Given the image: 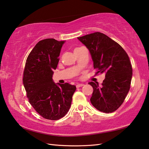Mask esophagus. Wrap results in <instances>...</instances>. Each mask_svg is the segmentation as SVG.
Segmentation results:
<instances>
[{"instance_id": "34e87169", "label": "esophagus", "mask_w": 149, "mask_h": 149, "mask_svg": "<svg viewBox=\"0 0 149 149\" xmlns=\"http://www.w3.org/2000/svg\"><path fill=\"white\" fill-rule=\"evenodd\" d=\"M84 86L83 83H79V84H77V85H76V87L79 88V87H81V86Z\"/></svg>"}]
</instances>
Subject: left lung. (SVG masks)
Segmentation results:
<instances>
[{"label":"left lung","instance_id":"8db88e82","mask_svg":"<svg viewBox=\"0 0 149 149\" xmlns=\"http://www.w3.org/2000/svg\"><path fill=\"white\" fill-rule=\"evenodd\" d=\"M77 39L90 51L96 74H105L98 83L89 82L93 88L91 102L100 111L112 113L123 104L128 94L132 77L128 55L120 45L107 35L96 32Z\"/></svg>","mask_w":149,"mask_h":149}]
</instances>
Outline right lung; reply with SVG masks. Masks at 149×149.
Listing matches in <instances>:
<instances>
[{
    "label": "right lung",
    "mask_w": 149,
    "mask_h": 149,
    "mask_svg": "<svg viewBox=\"0 0 149 149\" xmlns=\"http://www.w3.org/2000/svg\"><path fill=\"white\" fill-rule=\"evenodd\" d=\"M65 41L47 38L38 42L26 59L23 85L30 104L37 113L49 120H58L69 111L75 85L56 84L53 70L57 67Z\"/></svg>",
    "instance_id": "right-lung-1"
}]
</instances>
